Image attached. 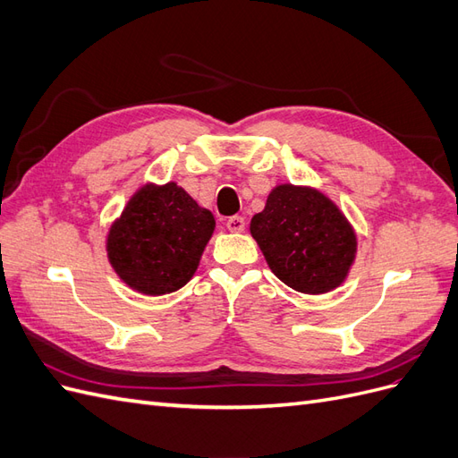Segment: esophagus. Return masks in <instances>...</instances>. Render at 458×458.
Here are the masks:
<instances>
[{"mask_svg": "<svg viewBox=\"0 0 458 458\" xmlns=\"http://www.w3.org/2000/svg\"><path fill=\"white\" fill-rule=\"evenodd\" d=\"M225 225H227V229H229L231 233H242V231H244V217L233 216V217L227 219Z\"/></svg>", "mask_w": 458, "mask_h": 458, "instance_id": "34e87169", "label": "esophagus"}]
</instances>
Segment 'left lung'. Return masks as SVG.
<instances>
[{"instance_id":"8db88e82","label":"left lung","mask_w":458,"mask_h":458,"mask_svg":"<svg viewBox=\"0 0 458 458\" xmlns=\"http://www.w3.org/2000/svg\"><path fill=\"white\" fill-rule=\"evenodd\" d=\"M250 234L276 279L301 294H327L344 284L357 256L350 219L311 185H275L250 221Z\"/></svg>"}]
</instances>
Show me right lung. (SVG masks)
<instances>
[{"label":"right lung","instance_id":"add662e5","mask_svg":"<svg viewBox=\"0 0 458 458\" xmlns=\"http://www.w3.org/2000/svg\"><path fill=\"white\" fill-rule=\"evenodd\" d=\"M216 219L175 182L145 183L106 233V258L122 283L145 296L185 286L212 239Z\"/></svg>","mask_w":458,"mask_h":458}]
</instances>
